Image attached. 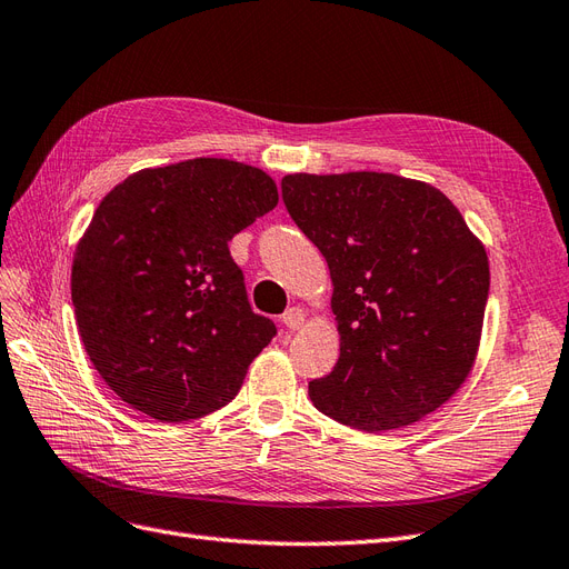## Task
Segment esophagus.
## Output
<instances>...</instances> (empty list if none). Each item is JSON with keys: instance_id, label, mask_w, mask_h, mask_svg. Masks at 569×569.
<instances>
[{"instance_id": "34e87169", "label": "esophagus", "mask_w": 569, "mask_h": 569, "mask_svg": "<svg viewBox=\"0 0 569 569\" xmlns=\"http://www.w3.org/2000/svg\"><path fill=\"white\" fill-rule=\"evenodd\" d=\"M281 323L290 331H298L305 327V312L300 310V307H290V310L281 317Z\"/></svg>"}]
</instances>
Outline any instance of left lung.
<instances>
[{
  "mask_svg": "<svg viewBox=\"0 0 569 569\" xmlns=\"http://www.w3.org/2000/svg\"><path fill=\"white\" fill-rule=\"evenodd\" d=\"M288 214L331 271L340 357L315 408L360 431L410 427L456 396L481 343L489 254L431 183L379 171L288 173Z\"/></svg>",
  "mask_w": 569,
  "mask_h": 569,
  "instance_id": "left-lung-1",
  "label": "left lung"
}]
</instances>
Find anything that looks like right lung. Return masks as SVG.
<instances>
[{
    "mask_svg": "<svg viewBox=\"0 0 569 569\" xmlns=\"http://www.w3.org/2000/svg\"><path fill=\"white\" fill-rule=\"evenodd\" d=\"M279 204L273 178L198 157L109 190L73 252L71 298L92 367L159 421L229 405L276 333L250 310L229 240Z\"/></svg>",
    "mask_w": 569,
    "mask_h": 569,
    "instance_id": "add662e5",
    "label": "right lung"
}]
</instances>
